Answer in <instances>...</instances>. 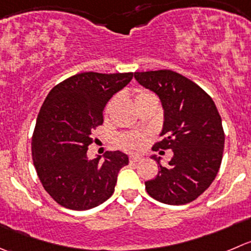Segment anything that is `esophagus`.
Wrapping results in <instances>:
<instances>
[{"label": "esophagus", "instance_id": "esophagus-1", "mask_svg": "<svg viewBox=\"0 0 251 251\" xmlns=\"http://www.w3.org/2000/svg\"><path fill=\"white\" fill-rule=\"evenodd\" d=\"M141 159H142V157H140V155H131V157H130V162L131 163L140 162Z\"/></svg>", "mask_w": 251, "mask_h": 251}]
</instances>
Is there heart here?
I'll list each match as a JSON object with an SVG mask.
<instances>
[{
    "instance_id": "1",
    "label": "heart",
    "mask_w": 251,
    "mask_h": 251,
    "mask_svg": "<svg viewBox=\"0 0 251 251\" xmlns=\"http://www.w3.org/2000/svg\"><path fill=\"white\" fill-rule=\"evenodd\" d=\"M150 99H155L154 94H152L151 92L145 91V89H138L135 93V103L136 105L143 103L146 100H150ZM116 98H113L106 105L105 111L109 113L113 108V105L115 104ZM146 143V137L143 135H140V133H126V135H123L120 138H119V145H120L121 148H124L125 151H130V152H133V151H140L142 150V147Z\"/></svg>"
}]
</instances>
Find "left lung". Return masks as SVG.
Returning <instances> with one entry per match:
<instances>
[{"label": "left lung", "instance_id": "8db88e82", "mask_svg": "<svg viewBox=\"0 0 251 251\" xmlns=\"http://www.w3.org/2000/svg\"><path fill=\"white\" fill-rule=\"evenodd\" d=\"M135 78L159 97L164 109V138L153 150L174 153L167 167L152 155L159 170L145 182L146 190L167 205L191 202L212 184L222 162L225 132L215 101L201 87L170 70L135 72Z\"/></svg>", "mask_w": 251, "mask_h": 251}]
</instances>
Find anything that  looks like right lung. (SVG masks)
<instances>
[{"label":"right lung","mask_w":251,"mask_h":251,"mask_svg":"<svg viewBox=\"0 0 251 251\" xmlns=\"http://www.w3.org/2000/svg\"><path fill=\"white\" fill-rule=\"evenodd\" d=\"M133 74L75 75L53 87L38 114L31 155L46 193L64 207L86 211L108 200L128 157L120 151L89 160L93 131L103 124L109 99L127 86Z\"/></svg>","instance_id":"1"}]
</instances>
